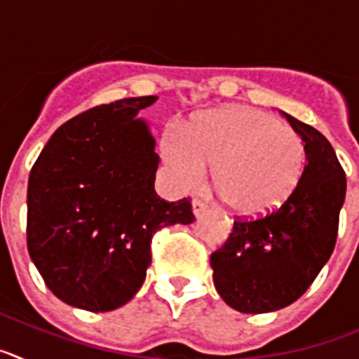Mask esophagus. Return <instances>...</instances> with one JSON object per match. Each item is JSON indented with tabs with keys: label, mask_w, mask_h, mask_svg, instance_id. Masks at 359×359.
Wrapping results in <instances>:
<instances>
[{
	"label": "esophagus",
	"mask_w": 359,
	"mask_h": 359,
	"mask_svg": "<svg viewBox=\"0 0 359 359\" xmlns=\"http://www.w3.org/2000/svg\"><path fill=\"white\" fill-rule=\"evenodd\" d=\"M207 203L201 201V199H192V212H194L196 217H199V215H203L205 212H207Z\"/></svg>",
	"instance_id": "obj_1"
}]
</instances>
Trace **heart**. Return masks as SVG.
Returning <instances> with one entry per match:
<instances>
[{"instance_id": "1", "label": "heart", "mask_w": 359, "mask_h": 359, "mask_svg": "<svg viewBox=\"0 0 359 359\" xmlns=\"http://www.w3.org/2000/svg\"><path fill=\"white\" fill-rule=\"evenodd\" d=\"M163 156L183 187H194L212 165L221 201L246 217L277 210L302 180L306 147L293 128L255 107L203 115L182 133H169Z\"/></svg>"}]
</instances>
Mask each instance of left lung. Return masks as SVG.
I'll use <instances>...</instances> for the list:
<instances>
[{
	"label": "left lung",
	"instance_id": "1",
	"mask_svg": "<svg viewBox=\"0 0 359 359\" xmlns=\"http://www.w3.org/2000/svg\"><path fill=\"white\" fill-rule=\"evenodd\" d=\"M286 118L306 147L297 190L277 210L237 217L226 243L210 255L215 290L241 313H269L302 297L338 237L347 190L344 167L322 133L291 115Z\"/></svg>",
	"mask_w": 359,
	"mask_h": 359
}]
</instances>
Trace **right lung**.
I'll return each mask as SVG.
<instances>
[{
  "label": "right lung",
  "mask_w": 359,
  "mask_h": 359,
  "mask_svg": "<svg viewBox=\"0 0 359 359\" xmlns=\"http://www.w3.org/2000/svg\"><path fill=\"white\" fill-rule=\"evenodd\" d=\"M156 100L122 98L57 129L28 177L27 246L48 290L91 313L128 304L151 266L152 236L194 221L189 198L154 190L158 154L136 113Z\"/></svg>",
  "instance_id": "right-lung-1"
}]
</instances>
